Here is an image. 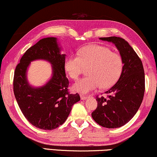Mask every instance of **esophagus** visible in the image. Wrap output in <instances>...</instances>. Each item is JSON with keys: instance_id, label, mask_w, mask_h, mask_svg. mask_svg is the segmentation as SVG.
I'll list each match as a JSON object with an SVG mask.
<instances>
[{"instance_id": "1", "label": "esophagus", "mask_w": 157, "mask_h": 157, "mask_svg": "<svg viewBox=\"0 0 157 157\" xmlns=\"http://www.w3.org/2000/svg\"><path fill=\"white\" fill-rule=\"evenodd\" d=\"M81 100H86L88 98V96H84V95H81Z\"/></svg>"}]
</instances>
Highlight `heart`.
Here are the masks:
<instances>
[{
  "mask_svg": "<svg viewBox=\"0 0 157 157\" xmlns=\"http://www.w3.org/2000/svg\"><path fill=\"white\" fill-rule=\"evenodd\" d=\"M123 59L108 47L91 45L79 50L78 56L70 55L64 61V69L73 79H77L83 67L89 76L79 79L73 86L74 91L88 94L100 86L107 89L114 84L121 76Z\"/></svg>",
  "mask_w": 157,
  "mask_h": 157,
  "instance_id": "b5f03b06",
  "label": "heart"
}]
</instances>
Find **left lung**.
Wrapping results in <instances>:
<instances>
[{"label":"left lung","mask_w":157,"mask_h":157,"mask_svg":"<svg viewBox=\"0 0 157 157\" xmlns=\"http://www.w3.org/2000/svg\"><path fill=\"white\" fill-rule=\"evenodd\" d=\"M99 39L115 45L124 66L119 80L106 92L108 97L96 98L97 108L91 117L103 127L119 128L128 123L141 106L145 90L144 71L138 55L124 38L111 36Z\"/></svg>","instance_id":"8db88e82"}]
</instances>
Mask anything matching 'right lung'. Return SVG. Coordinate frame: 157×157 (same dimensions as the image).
<instances>
[{
	"label": "right lung",
	"mask_w": 157,
	"mask_h": 157,
	"mask_svg": "<svg viewBox=\"0 0 157 157\" xmlns=\"http://www.w3.org/2000/svg\"><path fill=\"white\" fill-rule=\"evenodd\" d=\"M61 51L56 38H42L25 51L14 72L13 91L17 103L28 121L40 129L52 130L62 125L73 105L81 99L79 94L68 92L69 81L64 69L66 54ZM36 59L48 61L52 68L51 78L39 87L30 85L27 78V68Z\"/></svg>",
	"instance_id": "add662e5"
}]
</instances>
